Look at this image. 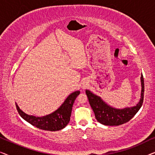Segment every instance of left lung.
<instances>
[{"instance_id": "left-lung-1", "label": "left lung", "mask_w": 155, "mask_h": 155, "mask_svg": "<svg viewBox=\"0 0 155 155\" xmlns=\"http://www.w3.org/2000/svg\"><path fill=\"white\" fill-rule=\"evenodd\" d=\"M140 80L142 90L139 102L135 107H127L123 109H117L110 107L101 99V97L87 90L85 91L86 94L97 121L105 126H119L129 121L139 111L143 103L145 86L143 74L141 75Z\"/></svg>"}]
</instances>
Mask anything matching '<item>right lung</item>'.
I'll list each match as a JSON object with an SVG mask.
<instances>
[{
  "label": "right lung",
  "instance_id": "obj_1",
  "mask_svg": "<svg viewBox=\"0 0 155 155\" xmlns=\"http://www.w3.org/2000/svg\"><path fill=\"white\" fill-rule=\"evenodd\" d=\"M79 94L80 91H76L71 93L56 111L42 117L28 115L23 112L16 103L15 105L17 110L21 117L31 125L41 130L57 131L64 128L68 124L71 116L72 107L76 97Z\"/></svg>",
  "mask_w": 155,
  "mask_h": 155
}]
</instances>
